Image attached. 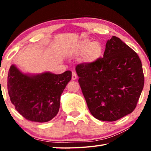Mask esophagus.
<instances>
[{
    "label": "esophagus",
    "mask_w": 151,
    "mask_h": 151,
    "mask_svg": "<svg viewBox=\"0 0 151 151\" xmlns=\"http://www.w3.org/2000/svg\"><path fill=\"white\" fill-rule=\"evenodd\" d=\"M77 78H78V76H77V75H76V73H75V72L74 71L72 72V80H75L77 79Z\"/></svg>",
    "instance_id": "esophagus-1"
}]
</instances>
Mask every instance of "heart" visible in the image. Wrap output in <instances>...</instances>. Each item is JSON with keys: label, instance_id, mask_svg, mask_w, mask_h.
Here are the masks:
<instances>
[{"label": "heart", "instance_id": "obj_1", "mask_svg": "<svg viewBox=\"0 0 151 151\" xmlns=\"http://www.w3.org/2000/svg\"><path fill=\"white\" fill-rule=\"evenodd\" d=\"M76 51L80 54H84V59L86 63H91L100 58L102 53V47L100 42L84 39L80 41Z\"/></svg>", "mask_w": 151, "mask_h": 151}]
</instances>
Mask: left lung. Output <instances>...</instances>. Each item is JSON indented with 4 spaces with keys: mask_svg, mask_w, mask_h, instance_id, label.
<instances>
[{
    "mask_svg": "<svg viewBox=\"0 0 151 151\" xmlns=\"http://www.w3.org/2000/svg\"><path fill=\"white\" fill-rule=\"evenodd\" d=\"M76 71L93 116L113 122L135 109L144 88L142 62L131 47L113 36L103 58L77 65Z\"/></svg>",
    "mask_w": 151,
    "mask_h": 151,
    "instance_id": "1",
    "label": "left lung"
}]
</instances>
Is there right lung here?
<instances>
[{
	"label": "right lung",
	"instance_id": "add662e5",
	"mask_svg": "<svg viewBox=\"0 0 151 151\" xmlns=\"http://www.w3.org/2000/svg\"><path fill=\"white\" fill-rule=\"evenodd\" d=\"M71 75V71L61 74L26 73L12 65L7 77L10 100L16 110L28 120L50 121L58 113L61 94Z\"/></svg>",
	"mask_w": 151,
	"mask_h": 151
}]
</instances>
